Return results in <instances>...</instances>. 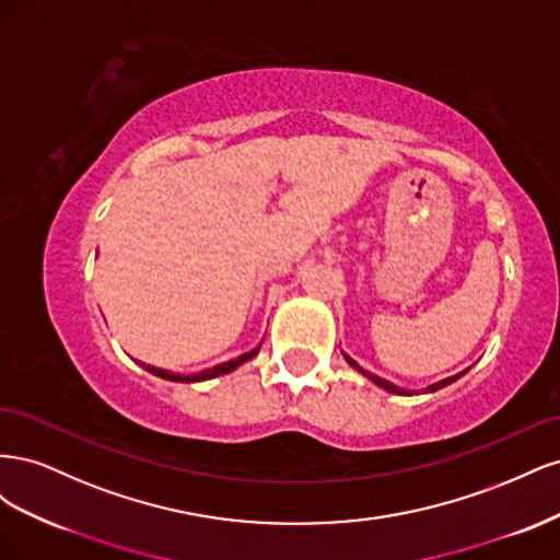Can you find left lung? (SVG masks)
Listing matches in <instances>:
<instances>
[{
  "label": "left lung",
  "instance_id": "obj_1",
  "mask_svg": "<svg viewBox=\"0 0 560 560\" xmlns=\"http://www.w3.org/2000/svg\"><path fill=\"white\" fill-rule=\"evenodd\" d=\"M343 358H346V362L350 364V366H354L358 371H362V374L369 378V381H374L376 385H381L383 389H387V393H395V395H413V393H406V389H401V387H397V385H393V383H387V381H383V378H378V376H374V374H369V371H364L358 362H354L352 358H348V354L343 352ZM465 374V371H463ZM463 374H455V376H451V378H444V381H439V383H434V385H430V387H425V393H434V389H439V387H446V385H451L453 381H457L460 378Z\"/></svg>",
  "mask_w": 560,
  "mask_h": 560
}]
</instances>
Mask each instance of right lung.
<instances>
[{"label": "right lung", "instance_id": "1", "mask_svg": "<svg viewBox=\"0 0 560 560\" xmlns=\"http://www.w3.org/2000/svg\"><path fill=\"white\" fill-rule=\"evenodd\" d=\"M259 352V348H254V350H249V352H245V354H241V358H235V360H231V362H226V364H217V366H212V369H206V371H200V374H191V376H179V374H171V371H165V369H156V366H144L147 371H151V374H156V376H161V378H167V381H182V383H196V381H208V378H214V376H222V374H229V371H233L235 366H241L243 362H247V360H252L254 354Z\"/></svg>", "mask_w": 560, "mask_h": 560}]
</instances>
